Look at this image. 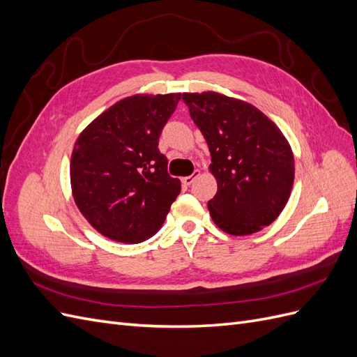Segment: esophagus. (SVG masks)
<instances>
[{
  "label": "esophagus",
  "mask_w": 357,
  "mask_h": 357,
  "mask_svg": "<svg viewBox=\"0 0 357 357\" xmlns=\"http://www.w3.org/2000/svg\"><path fill=\"white\" fill-rule=\"evenodd\" d=\"M198 176H199V171L195 169V171H193V174H190V176H188V177H183V178H181V183H183V185H185V186H190L192 183L195 181V178H197Z\"/></svg>",
  "instance_id": "obj_1"
}]
</instances>
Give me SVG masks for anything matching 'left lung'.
<instances>
[{"mask_svg":"<svg viewBox=\"0 0 357 357\" xmlns=\"http://www.w3.org/2000/svg\"><path fill=\"white\" fill-rule=\"evenodd\" d=\"M192 121L211 153L218 192L208 201L213 222L231 235L271 225L290 197L295 164L274 122L252 104L204 92L183 93Z\"/></svg>","mask_w":357,"mask_h":357,"instance_id":"obj_1","label":"left lung"}]
</instances>
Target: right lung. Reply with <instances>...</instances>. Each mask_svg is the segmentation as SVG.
<instances>
[{
  "instance_id": "add662e5",
  "label": "right lung",
  "mask_w": 357,
  "mask_h": 357,
  "mask_svg": "<svg viewBox=\"0 0 357 357\" xmlns=\"http://www.w3.org/2000/svg\"><path fill=\"white\" fill-rule=\"evenodd\" d=\"M181 93L134 95L112 105L75 142L73 197L93 228L119 243L155 235L181 190L159 152L162 129Z\"/></svg>"
}]
</instances>
